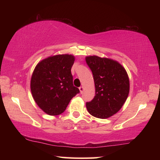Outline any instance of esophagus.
<instances>
[{
    "mask_svg": "<svg viewBox=\"0 0 160 160\" xmlns=\"http://www.w3.org/2000/svg\"><path fill=\"white\" fill-rule=\"evenodd\" d=\"M79 90H80V93H82V92L84 90V88H83L82 86H81V87H80V88H79Z\"/></svg>",
    "mask_w": 160,
    "mask_h": 160,
    "instance_id": "34e87169",
    "label": "esophagus"
}]
</instances>
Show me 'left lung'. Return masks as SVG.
Returning a JSON list of instances; mask_svg holds the SVG:
<instances>
[{"instance_id":"1","label":"left lung","mask_w":160,"mask_h":160,"mask_svg":"<svg viewBox=\"0 0 160 160\" xmlns=\"http://www.w3.org/2000/svg\"><path fill=\"white\" fill-rule=\"evenodd\" d=\"M87 64L92 72L95 96L86 103L88 112L94 117L107 118L117 113L128 96L129 78L124 68L112 59L87 56Z\"/></svg>"}]
</instances>
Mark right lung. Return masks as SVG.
Returning a JSON list of instances; mask_svg holds the SVG:
<instances>
[{"instance_id":"add662e5","label":"right lung","mask_w":160,"mask_h":160,"mask_svg":"<svg viewBox=\"0 0 160 160\" xmlns=\"http://www.w3.org/2000/svg\"><path fill=\"white\" fill-rule=\"evenodd\" d=\"M74 61L72 55L62 54L49 56L35 67L30 82L32 97L48 115L63 113L72 97L80 92L73 85L70 71Z\"/></svg>"}]
</instances>
